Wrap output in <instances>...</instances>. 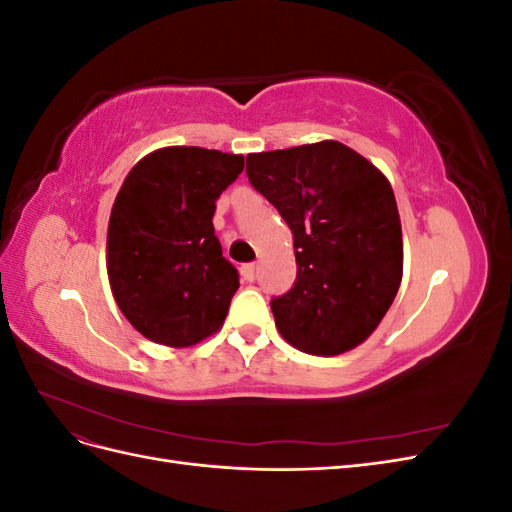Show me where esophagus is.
I'll use <instances>...</instances> for the list:
<instances>
[{
    "mask_svg": "<svg viewBox=\"0 0 512 512\" xmlns=\"http://www.w3.org/2000/svg\"><path fill=\"white\" fill-rule=\"evenodd\" d=\"M241 277L245 282H254V277H256L254 262H245V265H241Z\"/></svg>",
    "mask_w": 512,
    "mask_h": 512,
    "instance_id": "1",
    "label": "esophagus"
}]
</instances>
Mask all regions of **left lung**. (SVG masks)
Listing matches in <instances>:
<instances>
[{
	"label": "left lung",
	"mask_w": 512,
	"mask_h": 512,
	"mask_svg": "<svg viewBox=\"0 0 512 512\" xmlns=\"http://www.w3.org/2000/svg\"><path fill=\"white\" fill-rule=\"evenodd\" d=\"M245 173L292 230L297 280L271 299L277 331L316 356L365 342L401 282L404 245L391 183L337 141L250 153Z\"/></svg>",
	"instance_id": "1"
}]
</instances>
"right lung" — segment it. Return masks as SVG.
I'll use <instances>...</instances> for the list:
<instances>
[{
  "mask_svg": "<svg viewBox=\"0 0 512 512\" xmlns=\"http://www.w3.org/2000/svg\"><path fill=\"white\" fill-rule=\"evenodd\" d=\"M243 156L203 147L149 153L123 181L108 222L113 297L151 342L183 348L222 327L239 271L215 237V200Z\"/></svg>",
  "mask_w": 512,
  "mask_h": 512,
  "instance_id": "obj_1",
  "label": "right lung"
}]
</instances>
